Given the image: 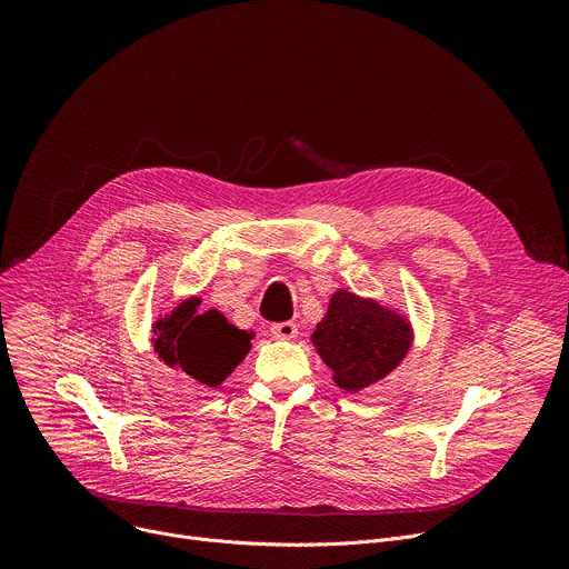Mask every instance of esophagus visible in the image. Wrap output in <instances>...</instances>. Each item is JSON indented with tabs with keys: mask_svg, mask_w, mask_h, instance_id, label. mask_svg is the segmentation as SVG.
<instances>
[{
	"mask_svg": "<svg viewBox=\"0 0 569 569\" xmlns=\"http://www.w3.org/2000/svg\"><path fill=\"white\" fill-rule=\"evenodd\" d=\"M270 333H272V338H277V340H295L297 333H299V329H297L295 321H279V323H272Z\"/></svg>",
	"mask_w": 569,
	"mask_h": 569,
	"instance_id": "esophagus-1",
	"label": "esophagus"
}]
</instances>
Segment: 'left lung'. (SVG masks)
<instances>
[{
  "mask_svg": "<svg viewBox=\"0 0 569 569\" xmlns=\"http://www.w3.org/2000/svg\"><path fill=\"white\" fill-rule=\"evenodd\" d=\"M310 340L336 385L360 391L405 360L415 345V329L398 308L338 288Z\"/></svg>",
  "mask_w": 569,
  "mask_h": 569,
  "instance_id": "8db88e82",
  "label": "left lung"
}]
</instances>
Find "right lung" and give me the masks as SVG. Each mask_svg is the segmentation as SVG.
<instances>
[{
	"instance_id": "1",
	"label": "right lung",
	"mask_w": 569,
	"mask_h": 569,
	"mask_svg": "<svg viewBox=\"0 0 569 569\" xmlns=\"http://www.w3.org/2000/svg\"><path fill=\"white\" fill-rule=\"evenodd\" d=\"M202 299H182L152 321V349L167 367L218 387L252 349L254 331H242L218 310H200Z\"/></svg>"
}]
</instances>
